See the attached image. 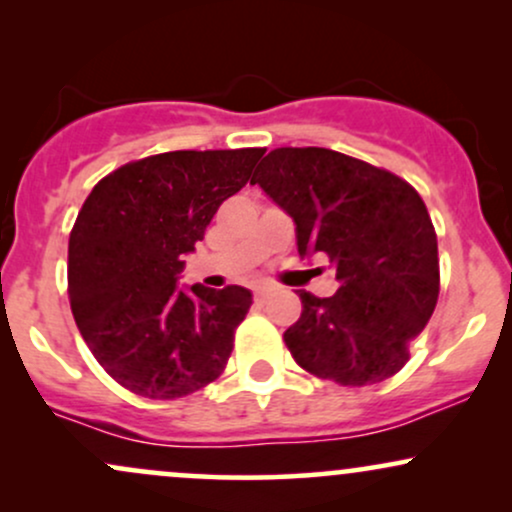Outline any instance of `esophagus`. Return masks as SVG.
Listing matches in <instances>:
<instances>
[{
    "label": "esophagus",
    "instance_id": "34e87169",
    "mask_svg": "<svg viewBox=\"0 0 512 512\" xmlns=\"http://www.w3.org/2000/svg\"><path fill=\"white\" fill-rule=\"evenodd\" d=\"M269 296V286H257L255 289V301H264Z\"/></svg>",
    "mask_w": 512,
    "mask_h": 512
}]
</instances>
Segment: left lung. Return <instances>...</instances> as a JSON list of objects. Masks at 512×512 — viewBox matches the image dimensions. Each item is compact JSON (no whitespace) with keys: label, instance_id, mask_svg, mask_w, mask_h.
<instances>
[{"label":"left lung","instance_id":"1","mask_svg":"<svg viewBox=\"0 0 512 512\" xmlns=\"http://www.w3.org/2000/svg\"><path fill=\"white\" fill-rule=\"evenodd\" d=\"M296 223L298 255L330 257L339 289L298 291L303 310L284 332L308 373L361 387L409 361L438 303V240L419 192L397 175L332 149H274L252 175Z\"/></svg>","mask_w":512,"mask_h":512}]
</instances>
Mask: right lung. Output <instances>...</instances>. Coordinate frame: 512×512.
<instances>
[{
	"instance_id": "add662e5",
	"label": "right lung",
	"mask_w": 512,
	"mask_h": 512,
	"mask_svg": "<svg viewBox=\"0 0 512 512\" xmlns=\"http://www.w3.org/2000/svg\"><path fill=\"white\" fill-rule=\"evenodd\" d=\"M264 149L168 151L105 175L69 236V303L96 361L127 390L175 399L226 368L252 305L245 286H180L223 199Z\"/></svg>"
}]
</instances>
